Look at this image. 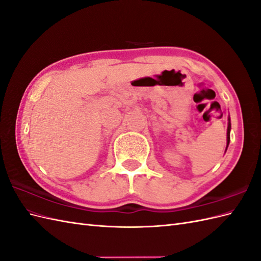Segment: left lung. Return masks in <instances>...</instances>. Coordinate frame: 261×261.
<instances>
[{
    "label": "left lung",
    "mask_w": 261,
    "mask_h": 261,
    "mask_svg": "<svg viewBox=\"0 0 261 261\" xmlns=\"http://www.w3.org/2000/svg\"><path fill=\"white\" fill-rule=\"evenodd\" d=\"M230 129H231V124H230V122H229L228 123V130H227V147H228L229 141H230Z\"/></svg>",
    "instance_id": "left-lung-1"
}]
</instances>
